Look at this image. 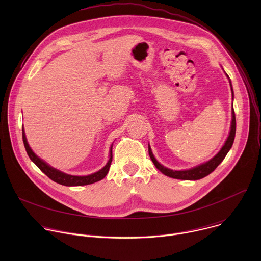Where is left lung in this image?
<instances>
[{
    "label": "left lung",
    "instance_id": "8db88e82",
    "mask_svg": "<svg viewBox=\"0 0 261 261\" xmlns=\"http://www.w3.org/2000/svg\"><path fill=\"white\" fill-rule=\"evenodd\" d=\"M227 75V74H226ZM228 77V75H227ZM229 79V77H228ZM230 83V81H229ZM230 87H231V83H230ZM231 92H232V99H233V91L231 88ZM236 128H237V123H236V114H234V110L232 107V122H231V128H230V133L229 136L225 142V144L223 145V147L221 148V151L213 158L211 159L208 162L201 164L197 167H194L192 169L189 170H171L168 169L166 167H164L163 165H161L154 157L150 145H148V155H150L153 163L155 164V166L157 167V169H159L163 174L173 177V178H177V179H200L206 175H208L211 172H213L217 166L223 161V159L225 158V156L227 155V153L229 152V150L231 148L232 144H233V140H234V136H236Z\"/></svg>",
    "mask_w": 261,
    "mask_h": 261
}]
</instances>
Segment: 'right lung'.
Wrapping results in <instances>:
<instances>
[{"instance_id":"1","label":"right lung","mask_w":261,"mask_h":261,"mask_svg":"<svg viewBox=\"0 0 261 261\" xmlns=\"http://www.w3.org/2000/svg\"><path fill=\"white\" fill-rule=\"evenodd\" d=\"M22 140H23L25 151H27L30 159L37 166H38V168L42 172H44L50 179H53L54 181H56L58 184L64 185V186H84V185H90V184L96 182L98 180H101L107 174V172L109 170V167H110V164H111V161H113V146H111V148H110V158H109L107 164L101 170H99V171H97L93 174L87 175V176L69 175V174H66L64 172H61V171L50 167L49 165H47L45 162H43L40 158H38L33 153V151L31 150V147L28 144L23 129H22Z\"/></svg>"}]
</instances>
